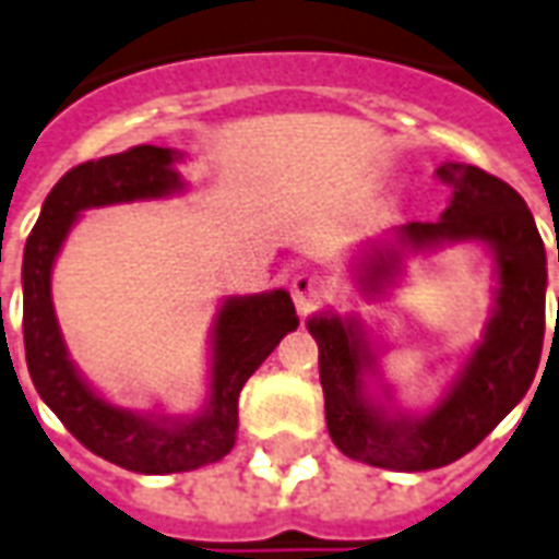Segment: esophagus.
<instances>
[{
  "mask_svg": "<svg viewBox=\"0 0 559 559\" xmlns=\"http://www.w3.org/2000/svg\"><path fill=\"white\" fill-rule=\"evenodd\" d=\"M290 293L299 311H311V308H317V305L329 296V284H325V278H320V275H313V272H299V275L290 281Z\"/></svg>",
  "mask_w": 559,
  "mask_h": 559,
  "instance_id": "obj_1",
  "label": "esophagus"
}]
</instances>
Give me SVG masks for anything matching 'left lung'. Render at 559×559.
I'll return each instance as SVG.
<instances>
[{"label": "left lung", "mask_w": 559, "mask_h": 559, "mask_svg": "<svg viewBox=\"0 0 559 559\" xmlns=\"http://www.w3.org/2000/svg\"><path fill=\"white\" fill-rule=\"evenodd\" d=\"M436 177L453 192L450 206L438 222L400 227V242L424 248L444 239H483L495 251L500 284L498 313L486 329V341L462 367L448 396L424 417H388L364 391V370L373 355L367 353L361 325L341 317L308 320V332L320 346L329 436L341 453L376 468L429 471L471 453L522 403L543 355L548 269L543 237L524 198L477 165L444 163ZM396 263V251L376 254L364 287L379 290Z\"/></svg>", "instance_id": "left-lung-1"}]
</instances>
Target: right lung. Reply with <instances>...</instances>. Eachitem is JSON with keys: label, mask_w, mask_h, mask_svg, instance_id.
<instances>
[{"label": "right lung", "mask_w": 559, "mask_h": 559, "mask_svg": "<svg viewBox=\"0 0 559 559\" xmlns=\"http://www.w3.org/2000/svg\"><path fill=\"white\" fill-rule=\"evenodd\" d=\"M175 163V151L139 144L70 168L44 201L23 251V343L37 394L80 444L135 474H177L227 456L237 444L242 384L281 337L299 325L290 293L227 299L218 311L213 341V394L206 412L195 420L165 424L135 415L106 403L82 382L64 353L49 299L56 254L82 210L163 198L180 189V175L171 168Z\"/></svg>", "instance_id": "right-lung-1"}]
</instances>
